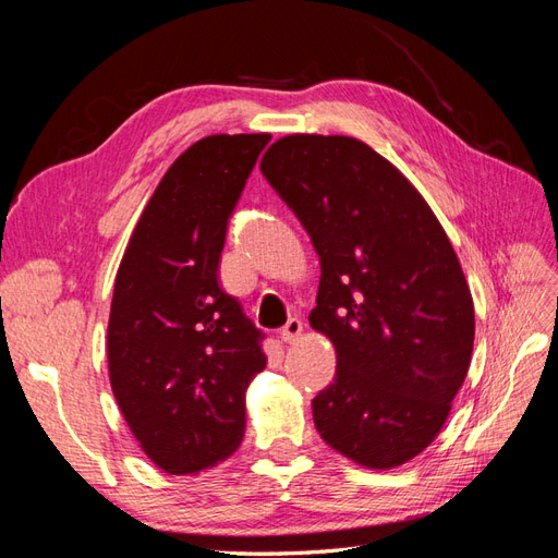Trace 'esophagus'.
<instances>
[{"mask_svg": "<svg viewBox=\"0 0 558 558\" xmlns=\"http://www.w3.org/2000/svg\"><path fill=\"white\" fill-rule=\"evenodd\" d=\"M300 332H302V320H300V318H289V324H286V326L279 330V337H281V342L291 344V342L298 340Z\"/></svg>", "mask_w": 558, "mask_h": 558, "instance_id": "1", "label": "esophagus"}]
</instances>
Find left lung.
<instances>
[{
    "mask_svg": "<svg viewBox=\"0 0 558 558\" xmlns=\"http://www.w3.org/2000/svg\"><path fill=\"white\" fill-rule=\"evenodd\" d=\"M260 170L320 260L310 326L332 342L337 367L312 402L318 435L369 470L412 461L440 435L475 342V305L445 228L361 140L289 134Z\"/></svg>",
    "mask_w": 558,
    "mask_h": 558,
    "instance_id": "8db88e82",
    "label": "left lung"
}]
</instances>
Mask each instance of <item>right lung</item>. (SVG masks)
Wrapping results in <instances>:
<instances>
[{
	"label": "right lung",
	"instance_id": "obj_1",
	"mask_svg": "<svg viewBox=\"0 0 558 558\" xmlns=\"http://www.w3.org/2000/svg\"><path fill=\"white\" fill-rule=\"evenodd\" d=\"M269 134H211L172 162L118 267L107 359L113 398L150 463L197 475L238 451L260 330L218 286L228 218Z\"/></svg>",
	"mask_w": 558,
	"mask_h": 558
}]
</instances>
